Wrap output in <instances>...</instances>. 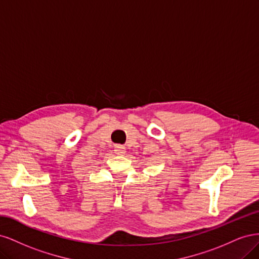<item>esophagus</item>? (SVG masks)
Wrapping results in <instances>:
<instances>
[{
	"instance_id": "esophagus-1",
	"label": "esophagus",
	"mask_w": 259,
	"mask_h": 259,
	"mask_svg": "<svg viewBox=\"0 0 259 259\" xmlns=\"http://www.w3.org/2000/svg\"><path fill=\"white\" fill-rule=\"evenodd\" d=\"M114 152H115V154H117V155H123V154L125 153V147H124V146H121V145L115 146Z\"/></svg>"
}]
</instances>
